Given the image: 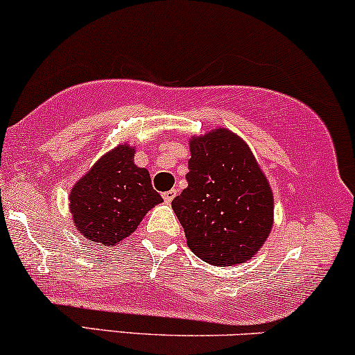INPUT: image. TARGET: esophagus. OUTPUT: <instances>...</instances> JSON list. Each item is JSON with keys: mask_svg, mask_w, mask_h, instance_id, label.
I'll return each instance as SVG.
<instances>
[{"mask_svg": "<svg viewBox=\"0 0 355 355\" xmlns=\"http://www.w3.org/2000/svg\"><path fill=\"white\" fill-rule=\"evenodd\" d=\"M162 196H164V200L167 201V203H170V201H172V200L175 198V196H177V190H168V191H165Z\"/></svg>", "mask_w": 355, "mask_h": 355, "instance_id": "esophagus-1", "label": "esophagus"}]
</instances>
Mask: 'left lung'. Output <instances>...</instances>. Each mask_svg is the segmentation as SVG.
Returning <instances> with one entry per match:
<instances>
[{
    "mask_svg": "<svg viewBox=\"0 0 355 355\" xmlns=\"http://www.w3.org/2000/svg\"><path fill=\"white\" fill-rule=\"evenodd\" d=\"M188 187L172 201L191 252L231 267L257 254L273 226V195L237 134L219 128L190 139Z\"/></svg>",
    "mask_w": 355,
    "mask_h": 355,
    "instance_id": "obj_1",
    "label": "left lung"
}]
</instances>
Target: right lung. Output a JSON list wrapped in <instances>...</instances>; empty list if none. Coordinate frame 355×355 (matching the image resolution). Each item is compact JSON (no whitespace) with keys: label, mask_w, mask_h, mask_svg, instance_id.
Segmentation results:
<instances>
[{"label":"right lung","mask_w":355,"mask_h":355,"mask_svg":"<svg viewBox=\"0 0 355 355\" xmlns=\"http://www.w3.org/2000/svg\"><path fill=\"white\" fill-rule=\"evenodd\" d=\"M136 149L114 147L75 183L70 213L75 227L88 241L116 245L137 230L149 209L162 203L150 175L134 164Z\"/></svg>","instance_id":"right-lung-1"}]
</instances>
